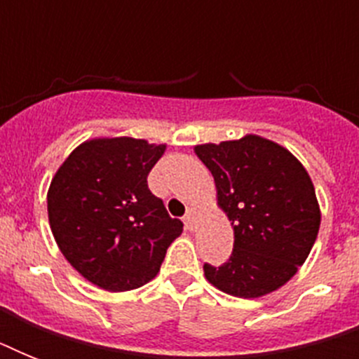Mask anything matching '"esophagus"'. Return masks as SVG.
Here are the masks:
<instances>
[{
	"mask_svg": "<svg viewBox=\"0 0 359 359\" xmlns=\"http://www.w3.org/2000/svg\"><path fill=\"white\" fill-rule=\"evenodd\" d=\"M196 222H197V210L196 208H188V212H186L184 216L186 229H190V231L196 229Z\"/></svg>",
	"mask_w": 359,
	"mask_h": 359,
	"instance_id": "34e87169",
	"label": "esophagus"
}]
</instances>
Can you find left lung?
<instances>
[{
    "mask_svg": "<svg viewBox=\"0 0 359 359\" xmlns=\"http://www.w3.org/2000/svg\"><path fill=\"white\" fill-rule=\"evenodd\" d=\"M212 173L218 205L235 244L205 278L231 296L259 298L283 287L309 255L320 227L315 188L306 168L285 147L261 135L196 147Z\"/></svg>",
    "mask_w": 359,
    "mask_h": 359,
    "instance_id": "8db88e82",
    "label": "left lung"
}]
</instances>
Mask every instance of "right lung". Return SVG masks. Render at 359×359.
Wrapping results in <instances>:
<instances>
[{"instance_id":"1","label":"right lung","mask_w":359,"mask_h":359,"mask_svg":"<svg viewBox=\"0 0 359 359\" xmlns=\"http://www.w3.org/2000/svg\"><path fill=\"white\" fill-rule=\"evenodd\" d=\"M165 145L134 137H100L76 147L48 190V219L65 259L111 292L149 283L182 233L147 175Z\"/></svg>"}]
</instances>
